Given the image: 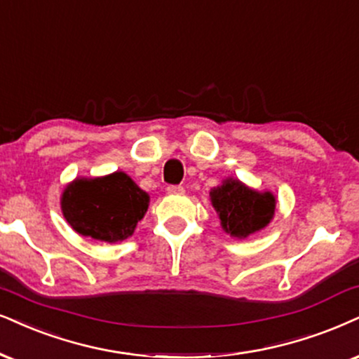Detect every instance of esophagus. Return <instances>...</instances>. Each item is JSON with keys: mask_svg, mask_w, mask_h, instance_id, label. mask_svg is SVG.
Masks as SVG:
<instances>
[{"mask_svg": "<svg viewBox=\"0 0 359 359\" xmlns=\"http://www.w3.org/2000/svg\"><path fill=\"white\" fill-rule=\"evenodd\" d=\"M185 190L182 185H169L167 187V194H172V195H179V194H184Z\"/></svg>", "mask_w": 359, "mask_h": 359, "instance_id": "obj_1", "label": "esophagus"}]
</instances>
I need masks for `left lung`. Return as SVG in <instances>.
Segmentation results:
<instances>
[{"label": "left lung", "instance_id": "1", "mask_svg": "<svg viewBox=\"0 0 359 359\" xmlns=\"http://www.w3.org/2000/svg\"><path fill=\"white\" fill-rule=\"evenodd\" d=\"M210 202L222 230L238 240L265 229L276 212L273 192L248 187L232 175L225 177L220 185L210 190Z\"/></svg>", "mask_w": 359, "mask_h": 359}]
</instances>
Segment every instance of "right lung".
Listing matches in <instances>:
<instances>
[{
    "label": "right lung",
    "mask_w": 359,
    "mask_h": 359,
    "mask_svg": "<svg viewBox=\"0 0 359 359\" xmlns=\"http://www.w3.org/2000/svg\"><path fill=\"white\" fill-rule=\"evenodd\" d=\"M149 202V194L117 170L102 177H76L62 190L61 212L83 237L117 243L133 237Z\"/></svg>",
    "instance_id": "add662e5"
}]
</instances>
